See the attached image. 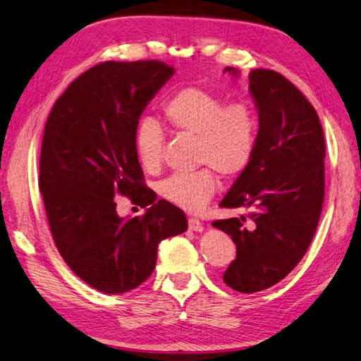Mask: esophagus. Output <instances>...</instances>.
<instances>
[{"instance_id": "obj_1", "label": "esophagus", "mask_w": 361, "mask_h": 361, "mask_svg": "<svg viewBox=\"0 0 361 361\" xmlns=\"http://www.w3.org/2000/svg\"><path fill=\"white\" fill-rule=\"evenodd\" d=\"M188 224H189V229H191L192 232H202L204 231V224L200 223L197 218H189Z\"/></svg>"}]
</instances>
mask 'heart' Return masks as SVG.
Wrapping results in <instances>:
<instances>
[{"instance_id":"obj_1","label":"heart","mask_w":361,"mask_h":361,"mask_svg":"<svg viewBox=\"0 0 361 361\" xmlns=\"http://www.w3.org/2000/svg\"><path fill=\"white\" fill-rule=\"evenodd\" d=\"M164 116L176 133L194 137L195 164L205 166L192 173H175L164 180L159 194L178 209L202 210L216 192L219 173L235 180L248 169L258 145L259 121L245 102L228 103L200 85L176 90L164 105ZM137 156L146 172L154 173L164 161V132L145 121L135 135Z\"/></svg>"}]
</instances>
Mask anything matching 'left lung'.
Listing matches in <instances>:
<instances>
[{
    "label": "left lung",
    "instance_id": "1",
    "mask_svg": "<svg viewBox=\"0 0 361 361\" xmlns=\"http://www.w3.org/2000/svg\"><path fill=\"white\" fill-rule=\"evenodd\" d=\"M224 71L239 75L231 66ZM248 79L259 116L258 145L219 204L248 213L212 223L235 243V259L223 280L240 293L266 290L296 267L314 239L325 199L326 149L315 108L277 71L252 70Z\"/></svg>",
    "mask_w": 361,
    "mask_h": 361
}]
</instances>
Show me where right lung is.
Returning <instances> with one entry per match:
<instances>
[{
  "instance_id": "obj_1",
  "label": "right lung",
  "mask_w": 361,
  "mask_h": 361,
  "mask_svg": "<svg viewBox=\"0 0 361 361\" xmlns=\"http://www.w3.org/2000/svg\"><path fill=\"white\" fill-rule=\"evenodd\" d=\"M159 60L103 62L78 76L54 103L39 157V189L54 242L76 276L118 295L148 279L157 245L188 229L185 212L145 186L138 119L173 76ZM127 195L145 215L121 219L114 197Z\"/></svg>"
}]
</instances>
